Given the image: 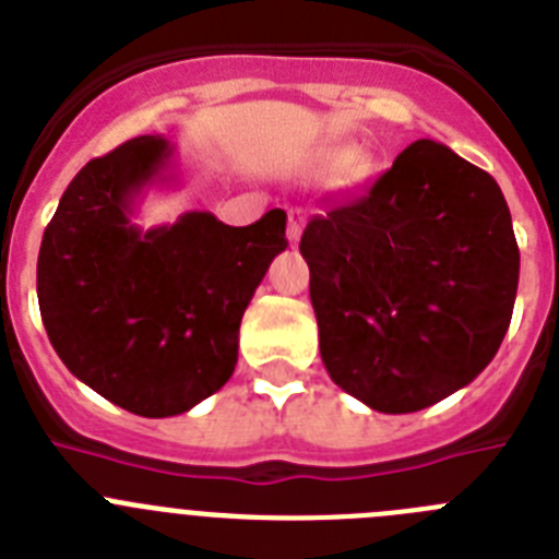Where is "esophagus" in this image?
<instances>
[{"label":"esophagus","instance_id":"obj_1","mask_svg":"<svg viewBox=\"0 0 559 559\" xmlns=\"http://www.w3.org/2000/svg\"><path fill=\"white\" fill-rule=\"evenodd\" d=\"M304 223H306L304 211L292 209L289 211V228H286V239H289L292 245H295L300 239V230H304Z\"/></svg>","mask_w":559,"mask_h":559}]
</instances>
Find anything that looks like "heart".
<instances>
[{"label": "heart", "mask_w": 559, "mask_h": 559, "mask_svg": "<svg viewBox=\"0 0 559 559\" xmlns=\"http://www.w3.org/2000/svg\"><path fill=\"white\" fill-rule=\"evenodd\" d=\"M309 167L317 175L340 173L342 186H356L370 175V160L354 144H329V147H320L309 158Z\"/></svg>", "instance_id": "b5f03b06"}]
</instances>
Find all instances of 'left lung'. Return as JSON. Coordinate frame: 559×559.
I'll list each match as a JSON object with an SVG mask.
<instances>
[{
	"mask_svg": "<svg viewBox=\"0 0 559 559\" xmlns=\"http://www.w3.org/2000/svg\"><path fill=\"white\" fill-rule=\"evenodd\" d=\"M300 253L325 370L376 412L449 399L510 329L521 255L504 194L431 139L365 194L311 217Z\"/></svg>",
	"mask_w": 559,
	"mask_h": 559,
	"instance_id": "1",
	"label": "left lung"
}]
</instances>
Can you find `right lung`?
<instances>
[{"instance_id":"add662e5","label":"right lung","mask_w":559,"mask_h":559,"mask_svg":"<svg viewBox=\"0 0 559 559\" xmlns=\"http://www.w3.org/2000/svg\"><path fill=\"white\" fill-rule=\"evenodd\" d=\"M173 158L164 135H139L88 160L38 253V306L60 361L142 417L189 412L230 379L245 309L286 250L281 209L245 228L209 211L139 228L135 205L173 183Z\"/></svg>"}]
</instances>
